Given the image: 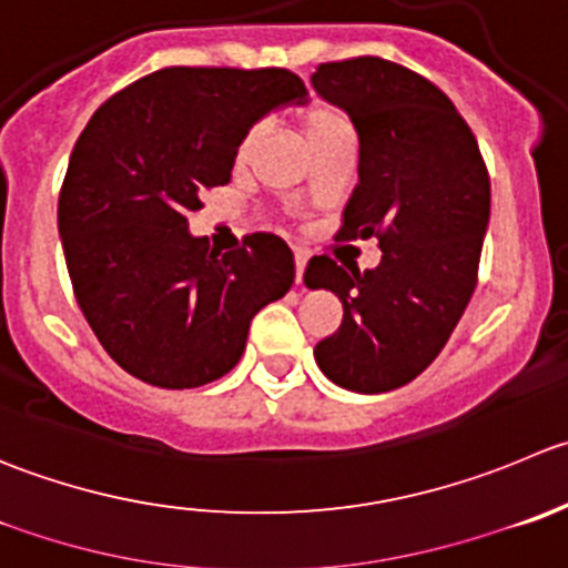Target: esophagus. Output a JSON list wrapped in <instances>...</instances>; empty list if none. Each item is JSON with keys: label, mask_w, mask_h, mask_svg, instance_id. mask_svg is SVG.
Wrapping results in <instances>:
<instances>
[{"label": "esophagus", "mask_w": 568, "mask_h": 568, "mask_svg": "<svg viewBox=\"0 0 568 568\" xmlns=\"http://www.w3.org/2000/svg\"><path fill=\"white\" fill-rule=\"evenodd\" d=\"M294 257H296V285H302V280H305L307 252H305V250H296V252H294Z\"/></svg>", "instance_id": "esophagus-1"}]
</instances>
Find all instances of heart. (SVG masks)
<instances>
[{"instance_id": "heart-1", "label": "heart", "mask_w": 568, "mask_h": 568, "mask_svg": "<svg viewBox=\"0 0 568 568\" xmlns=\"http://www.w3.org/2000/svg\"><path fill=\"white\" fill-rule=\"evenodd\" d=\"M294 119L296 124H300L302 135H305L307 146H311L313 152H316L318 146L335 141V138L349 135V124H346L344 113H341V110L335 108L333 102H327L324 97H316V93H311V97H305L300 104H296ZM255 141H257V130L255 126H250V130L241 135L239 146H235V166H246V163H250L252 150H255Z\"/></svg>"}]
</instances>
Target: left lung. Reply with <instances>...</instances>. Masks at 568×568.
<instances>
[{
    "label": "left lung",
    "instance_id": "1",
    "mask_svg": "<svg viewBox=\"0 0 568 568\" xmlns=\"http://www.w3.org/2000/svg\"><path fill=\"white\" fill-rule=\"evenodd\" d=\"M313 88L349 113L361 138L357 185L335 241L377 239L383 261L313 255L307 288L344 305L313 349L335 385L383 394L438 357L477 285L491 183L477 138L453 99L407 65L363 58L322 63Z\"/></svg>",
    "mask_w": 568,
    "mask_h": 568
}]
</instances>
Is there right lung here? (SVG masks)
<instances>
[{
	"mask_svg": "<svg viewBox=\"0 0 568 568\" xmlns=\"http://www.w3.org/2000/svg\"><path fill=\"white\" fill-rule=\"evenodd\" d=\"M305 97L288 69L169 65L99 104L71 150L58 230L82 316L110 357L158 388H196L241 361L261 307L294 283L277 235L211 250L189 233L227 185L241 135Z\"/></svg>",
	"mask_w": 568,
	"mask_h": 568,
	"instance_id": "right-lung-1",
	"label": "right lung"
}]
</instances>
